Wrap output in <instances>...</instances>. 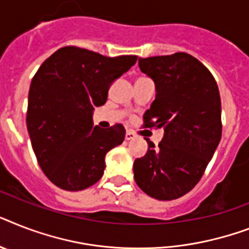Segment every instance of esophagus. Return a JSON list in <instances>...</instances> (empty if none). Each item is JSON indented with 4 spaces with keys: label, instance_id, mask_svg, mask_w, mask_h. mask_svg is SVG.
Wrapping results in <instances>:
<instances>
[{
    "label": "esophagus",
    "instance_id": "1",
    "mask_svg": "<svg viewBox=\"0 0 249 249\" xmlns=\"http://www.w3.org/2000/svg\"><path fill=\"white\" fill-rule=\"evenodd\" d=\"M134 138H135L134 131L126 130V133H125V139H126V141H130V139H134Z\"/></svg>",
    "mask_w": 249,
    "mask_h": 249
}]
</instances>
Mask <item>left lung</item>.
<instances>
[{
    "instance_id": "obj_1",
    "label": "left lung",
    "mask_w": 249,
    "mask_h": 249,
    "mask_svg": "<svg viewBox=\"0 0 249 249\" xmlns=\"http://www.w3.org/2000/svg\"><path fill=\"white\" fill-rule=\"evenodd\" d=\"M153 79L156 98L143 115L145 128H163L162 141L133 165L135 183L149 197L171 201L201 180L221 139V101L215 78L197 58L177 52L139 58Z\"/></svg>"
}]
</instances>
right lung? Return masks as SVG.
<instances>
[{
	"label": "right lung",
	"mask_w": 249,
	"mask_h": 249,
	"mask_svg": "<svg viewBox=\"0 0 249 249\" xmlns=\"http://www.w3.org/2000/svg\"><path fill=\"white\" fill-rule=\"evenodd\" d=\"M137 58L68 46L38 69L30 83L26 128L40 169L56 187L83 191L102 178L105 156L123 143L125 129L93 128V110L106 104L112 82Z\"/></svg>",
	"instance_id": "right-lung-1"
}]
</instances>
